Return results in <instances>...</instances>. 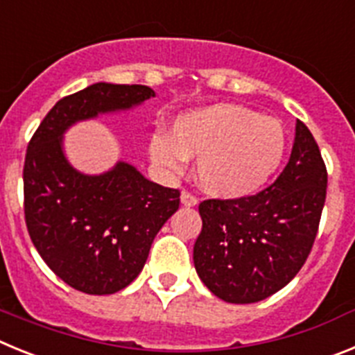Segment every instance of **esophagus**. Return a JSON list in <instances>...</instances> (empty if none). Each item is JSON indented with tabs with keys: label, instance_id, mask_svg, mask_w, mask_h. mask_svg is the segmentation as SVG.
Here are the masks:
<instances>
[{
	"label": "esophagus",
	"instance_id": "34e87169",
	"mask_svg": "<svg viewBox=\"0 0 355 355\" xmlns=\"http://www.w3.org/2000/svg\"><path fill=\"white\" fill-rule=\"evenodd\" d=\"M180 201H182V205L194 207V205H198V196H194V194L189 193V191H182Z\"/></svg>",
	"mask_w": 355,
	"mask_h": 355
}]
</instances>
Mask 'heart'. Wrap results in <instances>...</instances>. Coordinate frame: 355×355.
Wrapping results in <instances>:
<instances>
[{"instance_id": "obj_1", "label": "heart", "mask_w": 355, "mask_h": 355, "mask_svg": "<svg viewBox=\"0 0 355 355\" xmlns=\"http://www.w3.org/2000/svg\"><path fill=\"white\" fill-rule=\"evenodd\" d=\"M286 134L279 120L239 104H214L175 120L171 138L154 134L150 155L171 173L185 157H200L198 180L209 194L225 200L260 191L285 157Z\"/></svg>"}]
</instances>
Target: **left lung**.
<instances>
[{
    "label": "left lung",
    "instance_id": "8db88e82",
    "mask_svg": "<svg viewBox=\"0 0 355 355\" xmlns=\"http://www.w3.org/2000/svg\"><path fill=\"white\" fill-rule=\"evenodd\" d=\"M327 191V170L308 127L297 120L288 164L267 189L237 200H205L193 260L216 297L251 304L276 293L311 253Z\"/></svg>",
    "mask_w": 355,
    "mask_h": 355
}]
</instances>
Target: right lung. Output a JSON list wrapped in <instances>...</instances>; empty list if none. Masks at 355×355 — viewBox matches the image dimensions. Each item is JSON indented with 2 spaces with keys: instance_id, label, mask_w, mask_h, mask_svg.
<instances>
[{
  "instance_id": "add662e5",
  "label": "right lung",
  "mask_w": 355,
  "mask_h": 355,
  "mask_svg": "<svg viewBox=\"0 0 355 355\" xmlns=\"http://www.w3.org/2000/svg\"><path fill=\"white\" fill-rule=\"evenodd\" d=\"M154 95L143 85L95 83L60 98L30 139L22 170L28 233L49 269L79 292L107 295L130 285L178 210L180 191L146 180L127 162L94 177L79 173L63 155L62 136L79 120Z\"/></svg>"
}]
</instances>
